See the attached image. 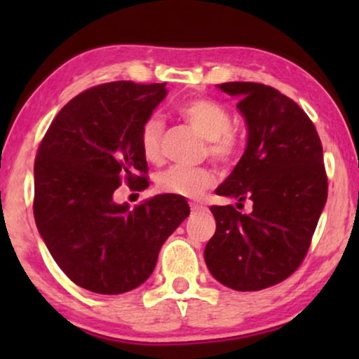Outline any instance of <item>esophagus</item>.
Listing matches in <instances>:
<instances>
[{
	"label": "esophagus",
	"instance_id": "esophagus-1",
	"mask_svg": "<svg viewBox=\"0 0 359 359\" xmlns=\"http://www.w3.org/2000/svg\"><path fill=\"white\" fill-rule=\"evenodd\" d=\"M203 210H205L204 205H199V204H196V203H191V212H193V214L203 212Z\"/></svg>",
	"mask_w": 359,
	"mask_h": 359
}]
</instances>
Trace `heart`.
<instances>
[{"instance_id":"heart-1","label":"heart","mask_w":359,"mask_h":359,"mask_svg":"<svg viewBox=\"0 0 359 359\" xmlns=\"http://www.w3.org/2000/svg\"><path fill=\"white\" fill-rule=\"evenodd\" d=\"M176 112L208 140L205 150L208 155L220 163H230L238 154L240 139L230 130L232 117L222 104L208 97H191L176 107ZM161 135H163V121L158 114H151L140 126L139 142L144 156L151 163L161 158ZM217 181L214 170L209 166H170L161 171L156 178V184L163 193L181 196V198L198 199L204 191L212 188Z\"/></svg>"}]
</instances>
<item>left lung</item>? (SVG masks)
I'll list each match as a JSON object with an SVG mask.
<instances>
[{"instance_id": "8db88e82", "label": "left lung", "mask_w": 359, "mask_h": 359, "mask_svg": "<svg viewBox=\"0 0 359 359\" xmlns=\"http://www.w3.org/2000/svg\"><path fill=\"white\" fill-rule=\"evenodd\" d=\"M238 97L247 122L242 158L215 194L250 199L253 210L212 205L215 233L204 250L212 276L235 291H262L296 271L327 203L322 142L309 116L271 86L219 85Z\"/></svg>"}]
</instances>
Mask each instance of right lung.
I'll list each match as a JSON object with an SVG mask.
<instances>
[{"label": "right lung", "instance_id": "obj_1", "mask_svg": "<svg viewBox=\"0 0 359 359\" xmlns=\"http://www.w3.org/2000/svg\"><path fill=\"white\" fill-rule=\"evenodd\" d=\"M165 83L112 81L62 107L34 163V219L48 252L73 283L122 294L154 273L165 240L189 215L184 198L158 194L129 209L114 191L149 186L139 132L166 96Z\"/></svg>", "mask_w": 359, "mask_h": 359}]
</instances>
